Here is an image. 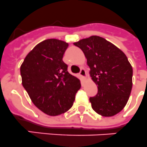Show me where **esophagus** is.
Segmentation results:
<instances>
[{
  "mask_svg": "<svg viewBox=\"0 0 147 147\" xmlns=\"http://www.w3.org/2000/svg\"><path fill=\"white\" fill-rule=\"evenodd\" d=\"M79 74L81 77L84 78L85 76H86V71H85L84 69H81V71H80V72H79Z\"/></svg>",
  "mask_w": 147,
  "mask_h": 147,
  "instance_id": "esophagus-1",
  "label": "esophagus"
}]
</instances>
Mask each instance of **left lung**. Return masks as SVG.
<instances>
[{
	"label": "left lung",
	"mask_w": 147,
	"mask_h": 147,
	"mask_svg": "<svg viewBox=\"0 0 147 147\" xmlns=\"http://www.w3.org/2000/svg\"><path fill=\"white\" fill-rule=\"evenodd\" d=\"M74 45L83 51L98 92L90 97L92 108L103 117L120 112L129 100L132 88V67L127 57L104 38L92 36Z\"/></svg>",
	"instance_id": "obj_1"
}]
</instances>
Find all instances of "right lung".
I'll list each match as a JSON object with an SVG mask.
<instances>
[{"mask_svg": "<svg viewBox=\"0 0 147 147\" xmlns=\"http://www.w3.org/2000/svg\"><path fill=\"white\" fill-rule=\"evenodd\" d=\"M68 46L59 39L44 40L29 52L20 68L22 85L30 99L49 116L69 111L81 88L80 80L69 73L63 61Z\"/></svg>", "mask_w": 147, "mask_h": 147, "instance_id": "1", "label": "right lung"}]
</instances>
